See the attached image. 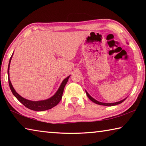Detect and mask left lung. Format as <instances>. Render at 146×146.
<instances>
[{"mask_svg":"<svg viewBox=\"0 0 146 146\" xmlns=\"http://www.w3.org/2000/svg\"><path fill=\"white\" fill-rule=\"evenodd\" d=\"M86 95H87V96H88V97L89 98H90V99L91 101H92V102H93L94 103L97 104H99V105H102V106H112L118 105V104H121L122 102H123V101H124V100L127 98V97L125 98L124 99H123V100H120V101H118V102H113V103H105V102H99V101L95 100V98H93L92 97H91V96L90 95V94H89V93L87 92V91H86Z\"/></svg>","mask_w":146,"mask_h":146,"instance_id":"8db88e82","label":"left lung"}]
</instances>
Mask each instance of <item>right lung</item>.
Returning <instances> with one entry per match:
<instances>
[{
	"label": "right lung",
	"instance_id": "add662e5",
	"mask_svg": "<svg viewBox=\"0 0 146 146\" xmlns=\"http://www.w3.org/2000/svg\"><path fill=\"white\" fill-rule=\"evenodd\" d=\"M13 53L12 54L10 59H9L8 68V75L9 76L8 82H9V88H10L11 92L13 94L15 97L17 98V100H18L20 102L23 104L24 106H25L26 108L29 109V110H31L33 111H42L48 110H49V109H51L52 108L55 107V106L57 105L59 103V102L60 101L62 97V94H63L64 87H65L66 84H67L68 79L71 75L68 76V77H66L65 79H64L62 82L60 87H59V88L58 89V90L56 91V92L54 94L52 97L48 98V99L38 100V101H33V100H29L28 99H26V98L21 97L18 93H17V91L15 90L13 86L11 84L10 79H9V66H10L11 60L12 56H13Z\"/></svg>",
	"mask_w": 146,
	"mask_h": 146
}]
</instances>
